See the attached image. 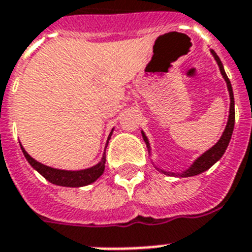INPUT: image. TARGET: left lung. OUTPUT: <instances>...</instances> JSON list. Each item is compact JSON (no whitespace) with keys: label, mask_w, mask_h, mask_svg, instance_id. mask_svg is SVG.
<instances>
[{"label":"left lung","mask_w":252,"mask_h":252,"mask_svg":"<svg viewBox=\"0 0 252 252\" xmlns=\"http://www.w3.org/2000/svg\"><path fill=\"white\" fill-rule=\"evenodd\" d=\"M212 56L215 57L216 63L219 65L220 72L222 74L223 80L226 82L227 86V91H229V96H230V108H229V118H227V123L226 126H225V130L221 134V137L217 142H216L215 145L212 146L211 149H208L207 152H204L200 157H197L195 161L192 162L189 167L183 170L182 172H172V171H166V170H162V168H158L162 174H165V175L168 176H176V178H188V176H195L199 175L201 172L207 171L212 166L215 165L216 162L220 161V158L222 157L223 153H225V150L227 149V145H229V142H230L231 134H233V129H234V123H235V111H234V94H233V87H231L230 80L227 78L226 73H225V69H223V65L220 60V57L217 56V53L211 49ZM142 138H144V141L146 144V148H148V152L152 153V148H150L149 140L146 137V134L144 130H141Z\"/></svg>","instance_id":"8db88e82"}]
</instances>
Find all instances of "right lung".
I'll return each instance as SVG.
<instances>
[{"instance_id":"right-lung-1","label":"right lung","mask_w":252,"mask_h":252,"mask_svg":"<svg viewBox=\"0 0 252 252\" xmlns=\"http://www.w3.org/2000/svg\"><path fill=\"white\" fill-rule=\"evenodd\" d=\"M112 132H114V129L111 130L108 140L112 136ZM108 140H107L106 148L108 145ZM106 148H104L100 161L96 165L91 166L89 168H84V170H61V168L49 167V166L37 162L21 145L22 152L25 154L26 159L29 161L30 165L32 166L41 176H44L48 182L56 184V186H61V187H84V186L94 183L99 176H102V174L104 172V167H106Z\"/></svg>"}]
</instances>
